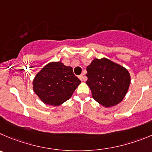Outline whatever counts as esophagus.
<instances>
[{"label": "esophagus", "mask_w": 152, "mask_h": 152, "mask_svg": "<svg viewBox=\"0 0 152 152\" xmlns=\"http://www.w3.org/2000/svg\"><path fill=\"white\" fill-rule=\"evenodd\" d=\"M79 79H80V80H82V81H83V80H86V77H85L84 75H80V76H79Z\"/></svg>", "instance_id": "esophagus-1"}]
</instances>
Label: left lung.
<instances>
[{
    "label": "left lung",
    "instance_id": "8db88e82",
    "mask_svg": "<svg viewBox=\"0 0 152 152\" xmlns=\"http://www.w3.org/2000/svg\"><path fill=\"white\" fill-rule=\"evenodd\" d=\"M92 96L104 107H111L120 103L128 92L131 75L124 66L103 57L95 58L86 67Z\"/></svg>",
    "mask_w": 152,
    "mask_h": 152
}]
</instances>
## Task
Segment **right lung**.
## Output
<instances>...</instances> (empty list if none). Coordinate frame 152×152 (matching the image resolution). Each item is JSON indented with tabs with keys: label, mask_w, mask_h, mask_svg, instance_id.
<instances>
[{
	"label": "right lung",
	"mask_w": 152,
	"mask_h": 152,
	"mask_svg": "<svg viewBox=\"0 0 152 152\" xmlns=\"http://www.w3.org/2000/svg\"><path fill=\"white\" fill-rule=\"evenodd\" d=\"M80 83L71 66L50 62L36 75L33 89L43 103L59 106L70 99Z\"/></svg>",
	"instance_id": "1"
}]
</instances>
